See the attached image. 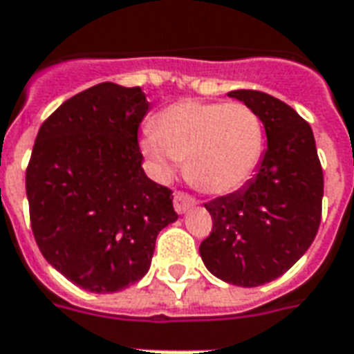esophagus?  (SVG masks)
Here are the masks:
<instances>
[{
  "label": "esophagus",
  "mask_w": 354,
  "mask_h": 354,
  "mask_svg": "<svg viewBox=\"0 0 354 354\" xmlns=\"http://www.w3.org/2000/svg\"><path fill=\"white\" fill-rule=\"evenodd\" d=\"M194 205H196V199H194L190 194H187V192L175 194L174 207H175V211L179 212V214H185V212H187L188 209H192Z\"/></svg>",
  "instance_id": "1"
}]
</instances>
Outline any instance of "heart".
Returning <instances> with one entry per match:
<instances>
[{
	"label": "heart",
	"instance_id": "obj_1",
	"mask_svg": "<svg viewBox=\"0 0 354 354\" xmlns=\"http://www.w3.org/2000/svg\"><path fill=\"white\" fill-rule=\"evenodd\" d=\"M261 117L244 102L183 100L160 111L143 153L160 177H169L174 160L207 194H231L256 174L263 155Z\"/></svg>",
	"mask_w": 354,
	"mask_h": 354
}]
</instances>
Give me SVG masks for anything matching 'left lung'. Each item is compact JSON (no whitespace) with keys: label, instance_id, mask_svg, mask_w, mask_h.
Listing matches in <instances>:
<instances>
[{"label":"left lung","instance_id":"8db88e82","mask_svg":"<svg viewBox=\"0 0 354 354\" xmlns=\"http://www.w3.org/2000/svg\"><path fill=\"white\" fill-rule=\"evenodd\" d=\"M227 95L261 117L267 151L246 187L205 203L212 230L199 254L220 280L257 288L288 272L313 243L321 224L323 167L312 127L291 106L254 89Z\"/></svg>","mask_w":354,"mask_h":354}]
</instances>
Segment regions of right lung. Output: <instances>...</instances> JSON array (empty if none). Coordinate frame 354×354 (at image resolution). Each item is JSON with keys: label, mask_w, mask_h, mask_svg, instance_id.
Masks as SVG:
<instances>
[{"label": "right lung", "mask_w": 354, "mask_h": 354, "mask_svg": "<svg viewBox=\"0 0 354 354\" xmlns=\"http://www.w3.org/2000/svg\"><path fill=\"white\" fill-rule=\"evenodd\" d=\"M140 87L104 82L65 100L41 124L26 169L29 220L42 256L91 293H115L147 274L158 233L179 214L145 175Z\"/></svg>", "instance_id": "add662e5"}]
</instances>
